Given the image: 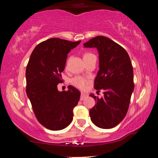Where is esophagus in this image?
<instances>
[{"instance_id": "obj_1", "label": "esophagus", "mask_w": 158, "mask_h": 158, "mask_svg": "<svg viewBox=\"0 0 158 158\" xmlns=\"http://www.w3.org/2000/svg\"><path fill=\"white\" fill-rule=\"evenodd\" d=\"M87 97V95L85 94V93H81V98H80V100H84V99Z\"/></svg>"}]
</instances>
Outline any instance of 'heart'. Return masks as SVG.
<instances>
[{
    "mask_svg": "<svg viewBox=\"0 0 158 158\" xmlns=\"http://www.w3.org/2000/svg\"><path fill=\"white\" fill-rule=\"evenodd\" d=\"M93 54L91 53H85L84 55V58H88L90 56H93ZM72 84L74 85V86L80 89H85L87 86L88 83H89V80L85 79V77H83L81 76H77L71 80Z\"/></svg>",
    "mask_w": 158,
    "mask_h": 158,
    "instance_id": "heart-1",
    "label": "heart"
}]
</instances>
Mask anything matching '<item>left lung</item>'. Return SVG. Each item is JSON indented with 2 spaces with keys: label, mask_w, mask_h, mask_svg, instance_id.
Listing matches in <instances>:
<instances>
[{
  "label": "left lung",
  "mask_w": 158,
  "mask_h": 158,
  "mask_svg": "<svg viewBox=\"0 0 158 158\" xmlns=\"http://www.w3.org/2000/svg\"><path fill=\"white\" fill-rule=\"evenodd\" d=\"M84 45L98 51L100 69L94 88L104 91L101 98L90 95L97 102L90 109V119L98 127L113 128L126 116L135 88L130 56L123 47L105 36L93 37Z\"/></svg>",
  "instance_id": "left-lung-1"
}]
</instances>
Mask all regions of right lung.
<instances>
[{
  "label": "right lung",
  "mask_w": 158,
  "mask_h": 158,
  "mask_svg": "<svg viewBox=\"0 0 158 158\" xmlns=\"http://www.w3.org/2000/svg\"><path fill=\"white\" fill-rule=\"evenodd\" d=\"M80 42L48 39L37 45L26 67V94L37 121L49 130H63L73 121L81 93L72 85L60 92L57 85L68 53Z\"/></svg>",
  "instance_id": "obj_1"
}]
</instances>
